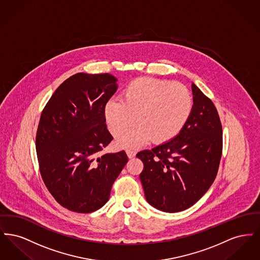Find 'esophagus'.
Instances as JSON below:
<instances>
[{
    "label": "esophagus",
    "instance_id": "obj_1",
    "mask_svg": "<svg viewBox=\"0 0 260 260\" xmlns=\"http://www.w3.org/2000/svg\"><path fill=\"white\" fill-rule=\"evenodd\" d=\"M125 152H126V155H127V157H128L129 159H133L134 157H136V152L135 150H133V149H127Z\"/></svg>",
    "mask_w": 260,
    "mask_h": 260
}]
</instances>
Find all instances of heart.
<instances>
[{
    "mask_svg": "<svg viewBox=\"0 0 260 260\" xmlns=\"http://www.w3.org/2000/svg\"><path fill=\"white\" fill-rule=\"evenodd\" d=\"M193 98L179 84L154 78H138L126 85L122 99H110L104 106V117L114 136L136 120L137 124L117 137L122 148H136L151 139L166 143L178 136L193 112Z\"/></svg>",
    "mask_w": 260,
    "mask_h": 260,
    "instance_id": "heart-1",
    "label": "heart"
}]
</instances>
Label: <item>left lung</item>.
Masks as SVG:
<instances>
[{"mask_svg":"<svg viewBox=\"0 0 260 260\" xmlns=\"http://www.w3.org/2000/svg\"><path fill=\"white\" fill-rule=\"evenodd\" d=\"M193 112L182 132L169 142L137 153L145 198L157 210L178 212L196 204L217 174L222 126L215 106L192 84Z\"/></svg>","mask_w":260,"mask_h":260,"instance_id":"obj_1","label":"left lung"}]
</instances>
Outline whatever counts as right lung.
I'll return each instance as SVG.
<instances>
[{"label": "right lung", "instance_id": "right-lung-1", "mask_svg": "<svg viewBox=\"0 0 260 260\" xmlns=\"http://www.w3.org/2000/svg\"><path fill=\"white\" fill-rule=\"evenodd\" d=\"M117 81L108 73L73 75L42 112L36 136L40 172L67 210L88 213L103 207L127 162L124 151L100 154L113 139L104 106L118 89Z\"/></svg>", "mask_w": 260, "mask_h": 260}]
</instances>
